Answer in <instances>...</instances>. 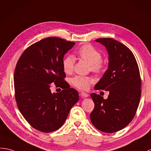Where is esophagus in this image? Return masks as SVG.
Segmentation results:
<instances>
[{
    "label": "esophagus",
    "instance_id": "34e87169",
    "mask_svg": "<svg viewBox=\"0 0 151 151\" xmlns=\"http://www.w3.org/2000/svg\"><path fill=\"white\" fill-rule=\"evenodd\" d=\"M80 95L83 98H86V97H88V94H87L86 93H84V92H81L80 94Z\"/></svg>",
    "mask_w": 151,
    "mask_h": 151
}]
</instances>
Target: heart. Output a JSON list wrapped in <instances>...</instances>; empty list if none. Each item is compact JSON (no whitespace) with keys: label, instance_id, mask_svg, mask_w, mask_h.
<instances>
[{"label":"heart","instance_id":"heart-1","mask_svg":"<svg viewBox=\"0 0 151 151\" xmlns=\"http://www.w3.org/2000/svg\"><path fill=\"white\" fill-rule=\"evenodd\" d=\"M78 57L87 62L90 65V68L93 71L100 73L103 69L104 64L100 60L101 56L100 52L91 45H83L78 51ZM75 58L73 56L65 57L62 60V68L64 71L69 74L74 68ZM91 78L88 76H76L71 79V83L80 89L85 90L89 88L92 82Z\"/></svg>","mask_w":151,"mask_h":151}]
</instances>
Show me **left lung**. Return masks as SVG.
Listing matches in <instances>:
<instances>
[{
	"label": "left lung",
	"mask_w": 151,
	"mask_h": 151,
	"mask_svg": "<svg viewBox=\"0 0 151 151\" xmlns=\"http://www.w3.org/2000/svg\"><path fill=\"white\" fill-rule=\"evenodd\" d=\"M109 55L108 69L94 89L109 92L107 99L91 94L94 108L91 121L99 130L111 133L125 127L134 118L141 97V78L137 62L129 49L113 38H98Z\"/></svg>",
	"instance_id": "8db88e82"
}]
</instances>
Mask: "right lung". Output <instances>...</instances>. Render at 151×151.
Masks as SVG:
<instances>
[{
    "mask_svg": "<svg viewBox=\"0 0 151 151\" xmlns=\"http://www.w3.org/2000/svg\"><path fill=\"white\" fill-rule=\"evenodd\" d=\"M75 44L57 37L45 38L27 47L17 62L14 75L17 106L38 131H57L78 101V91L64 81L62 68L65 54ZM53 82L63 89L61 92L51 93Z\"/></svg>",
    "mask_w": 151,
    "mask_h": 151,
    "instance_id": "obj_1",
    "label": "right lung"
}]
</instances>
